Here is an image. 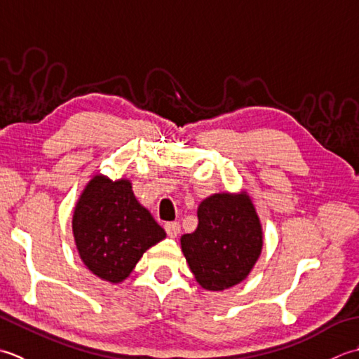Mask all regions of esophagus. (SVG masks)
<instances>
[{
  "label": "esophagus",
  "mask_w": 359,
  "mask_h": 359,
  "mask_svg": "<svg viewBox=\"0 0 359 359\" xmlns=\"http://www.w3.org/2000/svg\"><path fill=\"white\" fill-rule=\"evenodd\" d=\"M164 229L167 232V236L172 237V238H177L180 231H181V226L177 222H170V223H165L164 224Z\"/></svg>",
  "instance_id": "1"
}]
</instances>
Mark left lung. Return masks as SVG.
I'll use <instances>...</instances> for the list:
<instances>
[{
	"label": "left lung",
	"mask_w": 359,
	"mask_h": 359,
	"mask_svg": "<svg viewBox=\"0 0 359 359\" xmlns=\"http://www.w3.org/2000/svg\"><path fill=\"white\" fill-rule=\"evenodd\" d=\"M198 226L181 237V250L196 282L223 291L245 280L263 248L262 223L246 190L214 194L198 206Z\"/></svg>",
	"instance_id": "obj_1"
}]
</instances>
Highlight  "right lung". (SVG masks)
<instances>
[{
    "mask_svg": "<svg viewBox=\"0 0 359 359\" xmlns=\"http://www.w3.org/2000/svg\"><path fill=\"white\" fill-rule=\"evenodd\" d=\"M72 233L80 259L99 279L121 283L149 248L165 238L131 190L127 178L94 175L80 194L72 215Z\"/></svg>",
    "mask_w": 359,
    "mask_h": 359,
    "instance_id": "1",
    "label": "right lung"
}]
</instances>
